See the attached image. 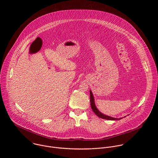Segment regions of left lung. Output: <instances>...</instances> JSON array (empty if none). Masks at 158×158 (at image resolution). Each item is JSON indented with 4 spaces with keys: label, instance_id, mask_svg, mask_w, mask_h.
Returning <instances> with one entry per match:
<instances>
[{
    "label": "left lung",
    "instance_id": "left-lung-1",
    "mask_svg": "<svg viewBox=\"0 0 158 158\" xmlns=\"http://www.w3.org/2000/svg\"><path fill=\"white\" fill-rule=\"evenodd\" d=\"M90 102H91V106L92 108V110H93V112L94 113L100 118L104 119H107V120H110V121H116V120H120L121 119H123V118H112L107 115H105L104 114H102V112H101L96 107V106L95 104V102H94V96L93 94L92 93V91L90 90ZM125 118V117H124Z\"/></svg>",
    "mask_w": 158,
    "mask_h": 158
}]
</instances>
